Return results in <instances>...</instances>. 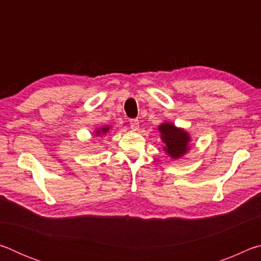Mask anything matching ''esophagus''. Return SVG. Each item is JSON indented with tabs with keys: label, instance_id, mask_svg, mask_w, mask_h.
Here are the masks:
<instances>
[{
	"label": "esophagus",
	"instance_id": "34e87169",
	"mask_svg": "<svg viewBox=\"0 0 261 261\" xmlns=\"http://www.w3.org/2000/svg\"><path fill=\"white\" fill-rule=\"evenodd\" d=\"M130 126L134 131L139 130V121L138 120H130Z\"/></svg>",
	"mask_w": 261,
	"mask_h": 261
}]
</instances>
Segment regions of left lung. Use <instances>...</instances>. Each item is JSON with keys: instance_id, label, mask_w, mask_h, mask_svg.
I'll use <instances>...</instances> for the list:
<instances>
[{"instance_id": "8db88e82", "label": "left lung", "mask_w": 261, "mask_h": 261, "mask_svg": "<svg viewBox=\"0 0 261 261\" xmlns=\"http://www.w3.org/2000/svg\"><path fill=\"white\" fill-rule=\"evenodd\" d=\"M158 130L161 134V140L165 143L163 149L170 158L180 159L188 153L191 137L187 131L167 122L159 125Z\"/></svg>"}]
</instances>
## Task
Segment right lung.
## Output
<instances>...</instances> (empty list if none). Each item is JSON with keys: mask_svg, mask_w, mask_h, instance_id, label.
Listing matches in <instances>:
<instances>
[{"mask_svg": "<svg viewBox=\"0 0 261 261\" xmlns=\"http://www.w3.org/2000/svg\"><path fill=\"white\" fill-rule=\"evenodd\" d=\"M109 130H110V127L106 125V126H102V127H100V129L96 130V131H95V135L99 137L100 135H105V134H107V132H108Z\"/></svg>", "mask_w": 261, "mask_h": 261, "instance_id": "add662e5", "label": "right lung"}]
</instances>
